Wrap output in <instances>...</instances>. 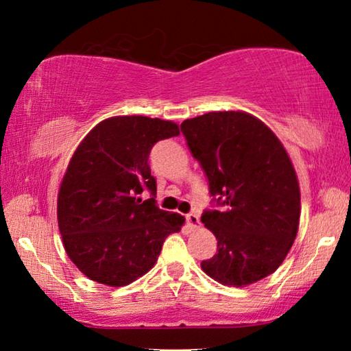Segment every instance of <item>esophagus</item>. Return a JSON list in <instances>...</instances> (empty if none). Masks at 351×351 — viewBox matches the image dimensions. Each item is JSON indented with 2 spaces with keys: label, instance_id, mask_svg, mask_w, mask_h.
Segmentation results:
<instances>
[{
  "label": "esophagus",
  "instance_id": "34e87169",
  "mask_svg": "<svg viewBox=\"0 0 351 351\" xmlns=\"http://www.w3.org/2000/svg\"><path fill=\"white\" fill-rule=\"evenodd\" d=\"M186 221H187V226L190 229H198L199 228V217L197 215V213H189V215L186 217Z\"/></svg>",
  "mask_w": 351,
  "mask_h": 351
}]
</instances>
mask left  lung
I'll list each match as a JSON object with an SVG mask.
<instances>
[{"label": "left lung", "mask_w": 351, "mask_h": 351, "mask_svg": "<svg viewBox=\"0 0 351 351\" xmlns=\"http://www.w3.org/2000/svg\"><path fill=\"white\" fill-rule=\"evenodd\" d=\"M181 132L204 169L221 210L201 221L218 252L201 268L226 287H247L283 263L300 221L294 165L276 133L246 111H210L186 119Z\"/></svg>", "instance_id": "left-lung-1"}]
</instances>
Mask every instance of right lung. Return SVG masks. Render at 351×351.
Segmentation results:
<instances>
[{
    "label": "right lung",
    "instance_id": "add662e5",
    "mask_svg": "<svg viewBox=\"0 0 351 351\" xmlns=\"http://www.w3.org/2000/svg\"><path fill=\"white\" fill-rule=\"evenodd\" d=\"M180 134L178 123L147 116H112L77 145L57 197L64 251L90 280L125 287L147 274L170 234L186 218L142 201L156 193L148 154L158 141Z\"/></svg>",
    "mask_w": 351,
    "mask_h": 351
}]
</instances>
